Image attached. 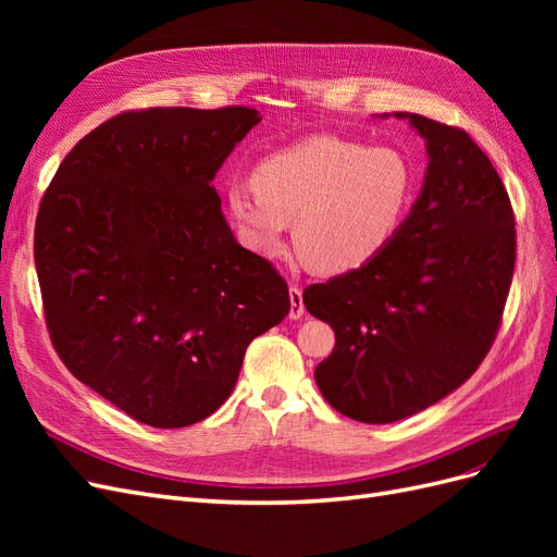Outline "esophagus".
Listing matches in <instances>:
<instances>
[{
  "label": "esophagus",
  "instance_id": "esophagus-1",
  "mask_svg": "<svg viewBox=\"0 0 557 557\" xmlns=\"http://www.w3.org/2000/svg\"><path fill=\"white\" fill-rule=\"evenodd\" d=\"M293 320H299L301 315H305V299H301V290L297 288V285H290V313H288Z\"/></svg>",
  "mask_w": 557,
  "mask_h": 557
}]
</instances>
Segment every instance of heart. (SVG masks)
Here are the masks:
<instances>
[{
  "label": "heart",
  "mask_w": 557,
  "mask_h": 557,
  "mask_svg": "<svg viewBox=\"0 0 557 557\" xmlns=\"http://www.w3.org/2000/svg\"><path fill=\"white\" fill-rule=\"evenodd\" d=\"M413 195L416 170L401 150L320 134L267 156L252 170V188L232 185L227 213L256 256L278 258L293 223L307 264L346 274L395 242Z\"/></svg>",
  "instance_id": "heart-1"
}]
</instances>
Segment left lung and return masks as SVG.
Masks as SVG:
<instances>
[{"mask_svg": "<svg viewBox=\"0 0 557 557\" xmlns=\"http://www.w3.org/2000/svg\"><path fill=\"white\" fill-rule=\"evenodd\" d=\"M395 117L425 139L430 158L411 213L376 260L301 297L336 339L315 367L320 393L372 425L432 407L476 372L516 264L511 201L474 139L418 113Z\"/></svg>", "mask_w": 557, "mask_h": 557, "instance_id": "8db88e82", "label": "left lung"}]
</instances>
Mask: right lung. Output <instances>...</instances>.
Listing matches in <instances>:
<instances>
[{
  "label": "right lung",
  "instance_id": "1",
  "mask_svg": "<svg viewBox=\"0 0 557 557\" xmlns=\"http://www.w3.org/2000/svg\"><path fill=\"white\" fill-rule=\"evenodd\" d=\"M260 123L246 107L111 117L44 193L35 262L64 367L150 428L232 395L248 344L290 311L272 262L237 244L211 181Z\"/></svg>",
  "mask_w": 557,
  "mask_h": 557
}]
</instances>
